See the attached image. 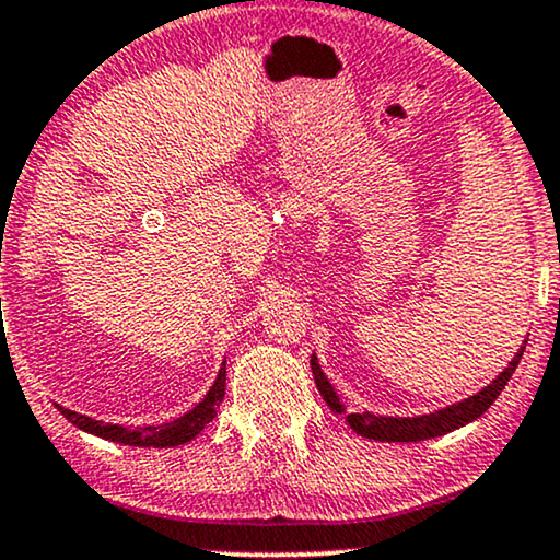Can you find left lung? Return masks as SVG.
<instances>
[{"mask_svg": "<svg viewBox=\"0 0 560 560\" xmlns=\"http://www.w3.org/2000/svg\"><path fill=\"white\" fill-rule=\"evenodd\" d=\"M527 340H523V346L517 348V353L506 366L499 371V376L494 382L483 386L481 392H476L474 397H466L456 401V405H448L443 409H435V412L428 415H415V417H386V415H374V412H355L350 415L342 399L335 392V386L330 384V378L325 376L323 366H319L317 355L312 353L310 366H312V376H315V384L323 399L327 401V407L332 409L335 415H342L348 420L350 428H353L358 435L369 438V441H378V443H417V441H430V438L445 435V432H453L464 424L474 422L476 417H481L487 409L491 407L502 389L510 382L514 369H517L520 358L525 353Z\"/></svg>", "mask_w": 560, "mask_h": 560, "instance_id": "obj_1", "label": "left lung"}]
</instances>
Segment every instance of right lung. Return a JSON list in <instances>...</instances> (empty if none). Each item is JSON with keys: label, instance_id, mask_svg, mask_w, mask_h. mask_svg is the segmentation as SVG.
Returning a JSON list of instances; mask_svg holds the SVG:
<instances>
[{"label": "right lung", "instance_id": "right-lung-1", "mask_svg": "<svg viewBox=\"0 0 560 560\" xmlns=\"http://www.w3.org/2000/svg\"><path fill=\"white\" fill-rule=\"evenodd\" d=\"M225 363H222L218 378L210 386V392L205 394V399L199 405H194L189 412L176 417V420L163 422V424H143V428H125V424L117 422H102L94 420V417L79 415L73 409H66L61 405L58 412H61L71 424H77L79 430L89 432V435L104 438V441L132 445V448H176V445H184L194 441V438L202 432L207 424L212 422V417L218 415V407L225 399Z\"/></svg>", "mask_w": 560, "mask_h": 560}]
</instances>
